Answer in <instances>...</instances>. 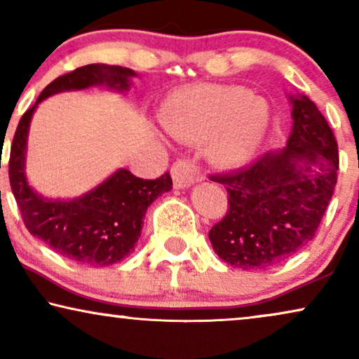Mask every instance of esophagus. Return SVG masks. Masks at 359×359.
<instances>
[{
    "instance_id": "obj_1",
    "label": "esophagus",
    "mask_w": 359,
    "mask_h": 359,
    "mask_svg": "<svg viewBox=\"0 0 359 359\" xmlns=\"http://www.w3.org/2000/svg\"><path fill=\"white\" fill-rule=\"evenodd\" d=\"M171 176H173L175 188H188L196 181H199L201 173L194 161L189 158H180L171 166Z\"/></svg>"
}]
</instances>
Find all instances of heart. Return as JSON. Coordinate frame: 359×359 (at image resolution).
Instances as JSON below:
<instances>
[{
	"label": "heart",
	"instance_id": "b5f03b06",
	"mask_svg": "<svg viewBox=\"0 0 359 359\" xmlns=\"http://www.w3.org/2000/svg\"><path fill=\"white\" fill-rule=\"evenodd\" d=\"M161 122L175 139L205 142L220 165H238L262 142L269 122L268 104L242 86L198 85L171 95Z\"/></svg>",
	"mask_w": 359,
	"mask_h": 359
}]
</instances>
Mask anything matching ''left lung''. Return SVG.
Here are the masks:
<instances>
[{
  "label": "left lung",
  "instance_id": "obj_1",
  "mask_svg": "<svg viewBox=\"0 0 359 359\" xmlns=\"http://www.w3.org/2000/svg\"><path fill=\"white\" fill-rule=\"evenodd\" d=\"M292 132L286 149L243 168L210 175L225 186L229 209L209 230L220 259L243 269L284 262L316 237L340 165L335 135L306 96L291 97Z\"/></svg>",
  "mask_w": 359,
  "mask_h": 359
}]
</instances>
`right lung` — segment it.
Wrapping results in <instances>:
<instances>
[{"instance_id": "right-lung-1", "label": "right lung", "mask_w": 359, "mask_h": 359, "mask_svg": "<svg viewBox=\"0 0 359 359\" xmlns=\"http://www.w3.org/2000/svg\"><path fill=\"white\" fill-rule=\"evenodd\" d=\"M130 76H135L130 68L93 63L55 78L43 88L36 104L24 112L13 137L9 184L24 225L53 252L88 266H109L134 252L147 208L170 191L173 181L170 173L156 180H142L129 170H119L83 198L43 199L34 193L24 176L29 122L39 102L47 96L93 85L127 90Z\"/></svg>"}]
</instances>
